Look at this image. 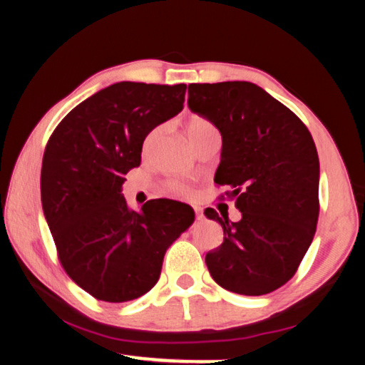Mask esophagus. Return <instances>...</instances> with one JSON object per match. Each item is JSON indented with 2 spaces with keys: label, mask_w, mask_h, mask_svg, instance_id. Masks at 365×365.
Here are the masks:
<instances>
[{
  "label": "esophagus",
  "mask_w": 365,
  "mask_h": 365,
  "mask_svg": "<svg viewBox=\"0 0 365 365\" xmlns=\"http://www.w3.org/2000/svg\"><path fill=\"white\" fill-rule=\"evenodd\" d=\"M195 214H196V219L201 220L205 215H202V209L201 207H195Z\"/></svg>",
  "instance_id": "obj_1"
}]
</instances>
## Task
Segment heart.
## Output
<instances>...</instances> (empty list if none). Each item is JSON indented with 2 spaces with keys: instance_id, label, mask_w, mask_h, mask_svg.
<instances>
[{
  "instance_id": "1",
  "label": "heart",
  "mask_w": 365,
  "mask_h": 365,
  "mask_svg": "<svg viewBox=\"0 0 365 365\" xmlns=\"http://www.w3.org/2000/svg\"><path fill=\"white\" fill-rule=\"evenodd\" d=\"M187 132H188L190 140L195 141L196 138L205 137V135H209V133H215L217 130H215L214 123L211 120L206 119V117L200 115V114H195V115H191L190 119H188ZM156 135H158L156 128H154V130H151L150 133H148V137L145 138V150H150L151 145L154 143V140H156ZM168 188H169L170 193L175 195V196L188 195V188L185 187L182 182H178V180L169 182Z\"/></svg>"
}]
</instances>
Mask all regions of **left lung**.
Here are the masks:
<instances>
[{"label": "left lung", "mask_w": 365, "mask_h": 365, "mask_svg": "<svg viewBox=\"0 0 365 365\" xmlns=\"http://www.w3.org/2000/svg\"><path fill=\"white\" fill-rule=\"evenodd\" d=\"M188 108L222 135L214 182L227 185L242 212L207 207L224 242L206 255L222 288L261 296L292 279L312 243L319 219V156L307 127L293 110L251 82L188 85Z\"/></svg>", "instance_id": "1"}]
</instances>
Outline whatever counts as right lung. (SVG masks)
Masks as SVG:
<instances>
[{
	"label": "right lung",
	"mask_w": 365,
	"mask_h": 365,
	"mask_svg": "<svg viewBox=\"0 0 365 365\" xmlns=\"http://www.w3.org/2000/svg\"><path fill=\"white\" fill-rule=\"evenodd\" d=\"M185 91V83H114L73 108L48 140L43 212L66 274L96 299L150 292L165 251L193 224L183 202L151 200L133 211L120 195L146 135L180 113Z\"/></svg>",
	"instance_id": "1"
}]
</instances>
